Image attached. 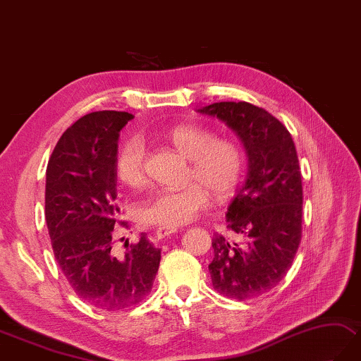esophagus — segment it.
Masks as SVG:
<instances>
[{
    "label": "esophagus",
    "mask_w": 361,
    "mask_h": 361,
    "mask_svg": "<svg viewBox=\"0 0 361 361\" xmlns=\"http://www.w3.org/2000/svg\"><path fill=\"white\" fill-rule=\"evenodd\" d=\"M175 232H178L177 228H158V229L155 231V237H157L158 240H163V238H166V237L172 235V233H175Z\"/></svg>",
    "instance_id": "1"
}]
</instances>
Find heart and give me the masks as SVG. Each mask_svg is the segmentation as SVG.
I'll return each instance as SVG.
<instances>
[{
	"label": "heart",
	"mask_w": 361,
	"mask_h": 361,
	"mask_svg": "<svg viewBox=\"0 0 361 361\" xmlns=\"http://www.w3.org/2000/svg\"><path fill=\"white\" fill-rule=\"evenodd\" d=\"M167 140L190 161L189 184L181 190H158L140 206L141 223L178 228L188 224L216 200L229 198L240 186L245 172V154L238 142L215 138L194 124H183L167 133ZM146 147L140 138L126 141L115 160L116 177L130 188L146 183Z\"/></svg>",
	"instance_id": "b5f03b06"
}]
</instances>
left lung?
<instances>
[{"instance_id": "8db88e82", "label": "left lung", "mask_w": 361, "mask_h": 361, "mask_svg": "<svg viewBox=\"0 0 361 361\" xmlns=\"http://www.w3.org/2000/svg\"><path fill=\"white\" fill-rule=\"evenodd\" d=\"M237 133L247 175L228 207V228L245 241L212 238L209 272L220 294L247 300L274 289L290 269L301 240L303 186L289 130L262 107L223 102L198 109Z\"/></svg>"}]
</instances>
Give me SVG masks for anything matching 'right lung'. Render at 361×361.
<instances>
[{"mask_svg":"<svg viewBox=\"0 0 361 361\" xmlns=\"http://www.w3.org/2000/svg\"><path fill=\"white\" fill-rule=\"evenodd\" d=\"M132 118L116 111L81 116L58 140L46 171V223L56 263L75 294L103 311L149 295L161 259L145 233L123 255L112 250L120 214L116 150Z\"/></svg>","mask_w":361,"mask_h":361,"instance_id":"right-lung-1","label":"right lung"}]
</instances>
